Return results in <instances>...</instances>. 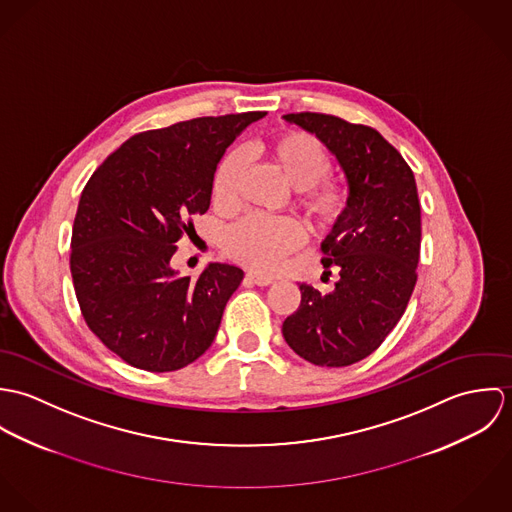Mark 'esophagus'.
I'll use <instances>...</instances> for the list:
<instances>
[{
	"mask_svg": "<svg viewBox=\"0 0 512 512\" xmlns=\"http://www.w3.org/2000/svg\"><path fill=\"white\" fill-rule=\"evenodd\" d=\"M246 280L250 282V284H256V286H272L274 284V280L272 278H266V276H258V274H246Z\"/></svg>",
	"mask_w": 512,
	"mask_h": 512,
	"instance_id": "1",
	"label": "esophagus"
}]
</instances>
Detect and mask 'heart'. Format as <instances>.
I'll use <instances>...</instances> for the list:
<instances>
[{
    "label": "heart",
    "instance_id": "heart-1",
    "mask_svg": "<svg viewBox=\"0 0 512 512\" xmlns=\"http://www.w3.org/2000/svg\"><path fill=\"white\" fill-rule=\"evenodd\" d=\"M256 151L290 187L297 189L295 205L313 224L329 228L345 215V187L327 175L329 153L315 136L299 130L280 132L260 142ZM242 177L244 157L238 149H230L213 175L211 199L217 211L232 213L238 207ZM303 238V228L293 219L250 215L224 232L222 248L226 256L246 268L272 272L301 246Z\"/></svg>",
    "mask_w": 512,
    "mask_h": 512
}]
</instances>
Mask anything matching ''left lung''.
Wrapping results in <instances>:
<instances>
[{"mask_svg": "<svg viewBox=\"0 0 512 512\" xmlns=\"http://www.w3.org/2000/svg\"><path fill=\"white\" fill-rule=\"evenodd\" d=\"M286 122L315 134L337 157L349 185L347 209L321 244L331 293L299 284L301 303L282 333L317 366H349L376 351L406 311L416 286L422 217L410 165L374 128L299 112Z\"/></svg>", "mask_w": 512, "mask_h": 512, "instance_id": "1", "label": "left lung"}]
</instances>
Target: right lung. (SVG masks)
<instances>
[{"instance_id":"right-lung-1","label":"right lung","mask_w":512,"mask_h":512,"mask_svg":"<svg viewBox=\"0 0 512 512\" xmlns=\"http://www.w3.org/2000/svg\"><path fill=\"white\" fill-rule=\"evenodd\" d=\"M266 112L207 116L132 136L92 173L74 217L71 274L90 331L122 361L171 372L215 341L244 272L171 268L175 242L205 215L220 157Z\"/></svg>"}]
</instances>
